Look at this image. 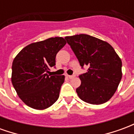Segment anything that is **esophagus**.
<instances>
[{"mask_svg":"<svg viewBox=\"0 0 134 134\" xmlns=\"http://www.w3.org/2000/svg\"><path fill=\"white\" fill-rule=\"evenodd\" d=\"M67 77H69L70 79H72V78H74L75 76V75H67Z\"/></svg>","mask_w":134,"mask_h":134,"instance_id":"1","label":"esophagus"}]
</instances>
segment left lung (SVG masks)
Segmentation results:
<instances>
[{"label": "left lung", "instance_id": "8db88e82", "mask_svg": "<svg viewBox=\"0 0 134 134\" xmlns=\"http://www.w3.org/2000/svg\"><path fill=\"white\" fill-rule=\"evenodd\" d=\"M65 39L83 69L81 85L76 92L82 100L100 105L112 98L122 77V62L114 49L105 41L87 34L66 36Z\"/></svg>", "mask_w": 134, "mask_h": 134}]
</instances>
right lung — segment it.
Here are the masks:
<instances>
[{
	"instance_id": "1",
	"label": "right lung",
	"mask_w": 134,
	"mask_h": 134,
	"mask_svg": "<svg viewBox=\"0 0 134 134\" xmlns=\"http://www.w3.org/2000/svg\"><path fill=\"white\" fill-rule=\"evenodd\" d=\"M66 44L62 37L47 38L28 45L12 64L11 81L22 101L34 109L43 110L57 100L64 75H50L57 54Z\"/></svg>"
}]
</instances>
